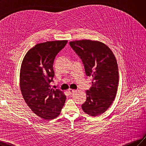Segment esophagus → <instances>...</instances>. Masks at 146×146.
Returning a JSON list of instances; mask_svg holds the SVG:
<instances>
[{
	"mask_svg": "<svg viewBox=\"0 0 146 146\" xmlns=\"http://www.w3.org/2000/svg\"><path fill=\"white\" fill-rule=\"evenodd\" d=\"M75 91H76V90H74V89H69V90H68V92H69V94H72V93H74V92H75Z\"/></svg>",
	"mask_w": 146,
	"mask_h": 146,
	"instance_id": "obj_1",
	"label": "esophagus"
}]
</instances>
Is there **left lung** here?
Returning <instances> with one entry per match:
<instances>
[{"label":"left lung","instance_id":"obj_1","mask_svg":"<svg viewBox=\"0 0 146 146\" xmlns=\"http://www.w3.org/2000/svg\"><path fill=\"white\" fill-rule=\"evenodd\" d=\"M69 44L82 60L87 76L93 78L81 108L89 115H101L112 104L117 91L119 69L115 56L107 45L98 40L82 39Z\"/></svg>","mask_w":146,"mask_h":146}]
</instances>
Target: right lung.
<instances>
[{
	"label": "right lung",
	"mask_w": 146,
	"mask_h": 146,
	"mask_svg": "<svg viewBox=\"0 0 146 146\" xmlns=\"http://www.w3.org/2000/svg\"><path fill=\"white\" fill-rule=\"evenodd\" d=\"M68 40L36 44L26 54L21 63L20 86L29 107L39 117L51 120L59 115L66 96L59 89H51L54 75L53 63Z\"/></svg>",
	"instance_id": "1"
}]
</instances>
